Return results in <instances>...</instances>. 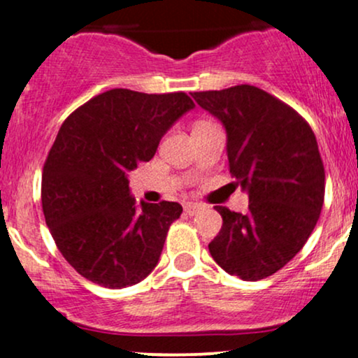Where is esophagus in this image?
<instances>
[{"label": "esophagus", "mask_w": 358, "mask_h": 358, "mask_svg": "<svg viewBox=\"0 0 358 358\" xmlns=\"http://www.w3.org/2000/svg\"><path fill=\"white\" fill-rule=\"evenodd\" d=\"M185 212L188 213V215H193V213H196L202 208V203H196V202H187L183 205Z\"/></svg>", "instance_id": "1"}]
</instances>
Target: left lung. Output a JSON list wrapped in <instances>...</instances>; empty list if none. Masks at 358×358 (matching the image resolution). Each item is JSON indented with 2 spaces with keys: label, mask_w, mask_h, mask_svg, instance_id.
<instances>
[{
  "label": "left lung",
  "mask_w": 358,
  "mask_h": 358,
  "mask_svg": "<svg viewBox=\"0 0 358 358\" xmlns=\"http://www.w3.org/2000/svg\"><path fill=\"white\" fill-rule=\"evenodd\" d=\"M227 133L231 175L249 195V212L219 207L220 232L208 244L225 273L259 281L287 264L313 232L324 199L315 133L293 108L254 85L193 92Z\"/></svg>",
  "instance_id": "obj_1"
}]
</instances>
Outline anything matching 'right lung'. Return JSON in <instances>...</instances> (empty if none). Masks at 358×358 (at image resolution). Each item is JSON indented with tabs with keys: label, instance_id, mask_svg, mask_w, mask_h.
Listing matches in <instances>:
<instances>
[{
	"label": "right lung",
	"instance_id": "add662e5",
	"mask_svg": "<svg viewBox=\"0 0 358 358\" xmlns=\"http://www.w3.org/2000/svg\"><path fill=\"white\" fill-rule=\"evenodd\" d=\"M193 108L185 92L110 89L65 119L43 166L42 207L57 248L80 276L121 289L156 268L183 208L165 200L139 207L127 175Z\"/></svg>",
	"mask_w": 358,
	"mask_h": 358
}]
</instances>
